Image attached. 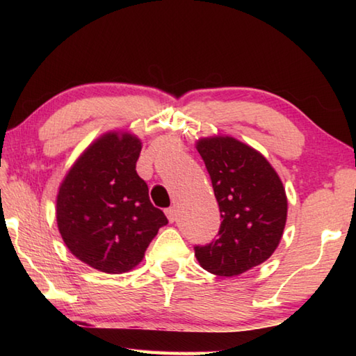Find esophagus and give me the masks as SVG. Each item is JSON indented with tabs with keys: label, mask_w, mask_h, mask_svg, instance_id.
Segmentation results:
<instances>
[{
	"label": "esophagus",
	"mask_w": 356,
	"mask_h": 356,
	"mask_svg": "<svg viewBox=\"0 0 356 356\" xmlns=\"http://www.w3.org/2000/svg\"><path fill=\"white\" fill-rule=\"evenodd\" d=\"M165 214H166V217H168V220L172 223V222H176V218H177V209L174 208V207H170L168 209H165Z\"/></svg>",
	"instance_id": "esophagus-1"
}]
</instances>
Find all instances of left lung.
Returning a JSON list of instances; mask_svg holds the SVG:
<instances>
[{
    "label": "left lung",
    "instance_id": "left-lung-1",
    "mask_svg": "<svg viewBox=\"0 0 356 356\" xmlns=\"http://www.w3.org/2000/svg\"><path fill=\"white\" fill-rule=\"evenodd\" d=\"M220 209L217 238L194 246L200 266L220 277L240 275L274 254L283 236L287 199L282 180L259 151L234 138L197 142Z\"/></svg>",
    "mask_w": 356,
    "mask_h": 356
}]
</instances>
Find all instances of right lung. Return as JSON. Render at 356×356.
Wrapping results in <instances>:
<instances>
[{"label":"right lung","mask_w":356,"mask_h":356,"mask_svg":"<svg viewBox=\"0 0 356 356\" xmlns=\"http://www.w3.org/2000/svg\"><path fill=\"white\" fill-rule=\"evenodd\" d=\"M140 148L136 136L104 134L59 186L56 220L64 243L81 261L107 274L138 266L159 228L168 223L136 171Z\"/></svg>","instance_id":"obj_1"}]
</instances>
